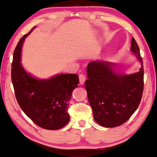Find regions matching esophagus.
Returning <instances> with one entry per match:
<instances>
[{
	"label": "esophagus",
	"instance_id": "34e87169",
	"mask_svg": "<svg viewBox=\"0 0 157 157\" xmlns=\"http://www.w3.org/2000/svg\"><path fill=\"white\" fill-rule=\"evenodd\" d=\"M85 80H86V78H85V75H79V82H80V84L83 85L85 81Z\"/></svg>",
	"mask_w": 157,
	"mask_h": 157
}]
</instances>
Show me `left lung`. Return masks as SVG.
<instances>
[{
	"instance_id": "left-lung-1",
	"label": "left lung",
	"mask_w": 157,
	"mask_h": 157,
	"mask_svg": "<svg viewBox=\"0 0 157 157\" xmlns=\"http://www.w3.org/2000/svg\"><path fill=\"white\" fill-rule=\"evenodd\" d=\"M131 51L141 63L140 71L131 75L117 73L115 63L91 61L85 82L94 118L100 126L113 128L126 122L140 105L144 90V67L139 46L132 38Z\"/></svg>"
}]
</instances>
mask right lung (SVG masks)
Masks as SVG:
<instances>
[{"label":"right lung","instance_id":"1","mask_svg":"<svg viewBox=\"0 0 157 157\" xmlns=\"http://www.w3.org/2000/svg\"><path fill=\"white\" fill-rule=\"evenodd\" d=\"M35 27L20 40L13 52L11 80L15 95L24 113L35 124L44 129L58 130L69 122V101L79 79L75 74H59L41 79L25 70L20 63L22 47Z\"/></svg>","mask_w":157,"mask_h":157}]
</instances>
